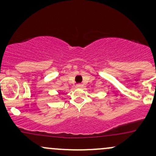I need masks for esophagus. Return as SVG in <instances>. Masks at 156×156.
<instances>
[{
    "label": "esophagus",
    "mask_w": 156,
    "mask_h": 156,
    "mask_svg": "<svg viewBox=\"0 0 156 156\" xmlns=\"http://www.w3.org/2000/svg\"><path fill=\"white\" fill-rule=\"evenodd\" d=\"M82 87H83V85H82V84H80V83L77 84V87H78V88H81Z\"/></svg>",
    "instance_id": "obj_1"
}]
</instances>
